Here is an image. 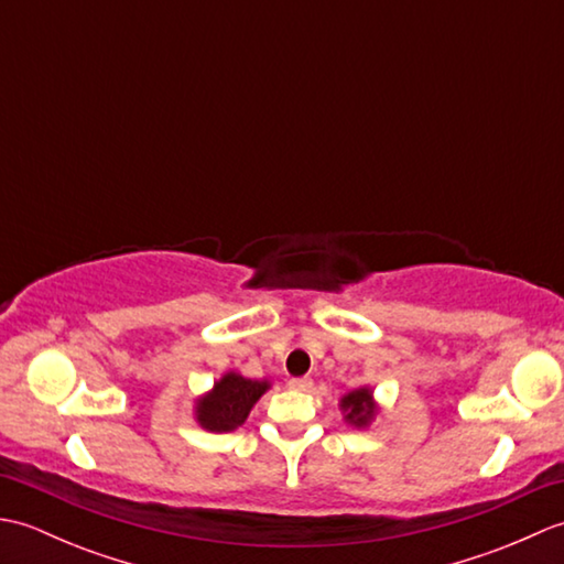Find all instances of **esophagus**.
Wrapping results in <instances>:
<instances>
[{"label":"esophagus","mask_w":564,"mask_h":564,"mask_svg":"<svg viewBox=\"0 0 564 564\" xmlns=\"http://www.w3.org/2000/svg\"><path fill=\"white\" fill-rule=\"evenodd\" d=\"M289 386H291L293 390H303V392H307V390H313V380H310V378H291Z\"/></svg>","instance_id":"34e87169"}]
</instances>
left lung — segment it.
Here are the masks:
<instances>
[{"instance_id": "1", "label": "left lung", "mask_w": 564, "mask_h": 564, "mask_svg": "<svg viewBox=\"0 0 564 564\" xmlns=\"http://www.w3.org/2000/svg\"><path fill=\"white\" fill-rule=\"evenodd\" d=\"M341 406L346 410V419L351 424L364 426L370 416H373V402H370V392L368 390H356L349 392L341 400Z\"/></svg>"}]
</instances>
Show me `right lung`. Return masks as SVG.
<instances>
[{"mask_svg": "<svg viewBox=\"0 0 564 564\" xmlns=\"http://www.w3.org/2000/svg\"><path fill=\"white\" fill-rule=\"evenodd\" d=\"M269 382L247 380L237 373H227L215 390L198 402V422L208 431H230L245 424L251 406L267 392Z\"/></svg>", "mask_w": 564, "mask_h": 564, "instance_id": "1", "label": "right lung"}]
</instances>
